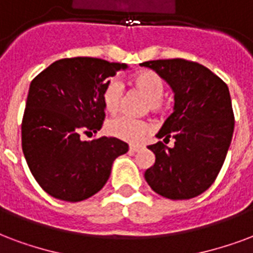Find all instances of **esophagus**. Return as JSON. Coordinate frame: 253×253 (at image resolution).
<instances>
[{
	"label": "esophagus",
	"mask_w": 253,
	"mask_h": 253,
	"mask_svg": "<svg viewBox=\"0 0 253 253\" xmlns=\"http://www.w3.org/2000/svg\"><path fill=\"white\" fill-rule=\"evenodd\" d=\"M140 149H142V145H140V144H137V145H129V151L130 152H137L140 151Z\"/></svg>",
	"instance_id": "obj_1"
}]
</instances>
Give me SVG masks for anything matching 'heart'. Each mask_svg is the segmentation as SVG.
<instances>
[{
  "label": "heart",
  "mask_w": 253,
  "mask_h": 253,
  "mask_svg": "<svg viewBox=\"0 0 253 253\" xmlns=\"http://www.w3.org/2000/svg\"><path fill=\"white\" fill-rule=\"evenodd\" d=\"M132 83L149 100V108L152 111H161L165 84L160 76L151 70H142L134 76ZM121 97H123L121 83L119 80H111L106 84L102 92V105L105 111L108 113H116L119 111ZM149 130H151V125L148 123L141 120L130 119L126 116L111 119L105 124V132L109 136L129 142L138 141Z\"/></svg>",
  "instance_id": "b5f03b06"
}]
</instances>
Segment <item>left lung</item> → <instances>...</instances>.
I'll list each match as a JSON object with an SVG mask.
<instances>
[{"mask_svg": "<svg viewBox=\"0 0 253 253\" xmlns=\"http://www.w3.org/2000/svg\"><path fill=\"white\" fill-rule=\"evenodd\" d=\"M141 66L155 70L174 93L173 113L156 137L169 141L149 145L155 164L144 177L149 187L170 200H187L212 185L232 140V102L227 84L197 62L181 58L155 60Z\"/></svg>", "mask_w": 253, "mask_h": 253, "instance_id": "1", "label": "left lung"}]
</instances>
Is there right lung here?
Instances as JSON below:
<instances>
[{
    "label": "right lung",
    "mask_w": 253,
    "mask_h": 253,
    "mask_svg": "<svg viewBox=\"0 0 253 253\" xmlns=\"http://www.w3.org/2000/svg\"><path fill=\"white\" fill-rule=\"evenodd\" d=\"M129 66L92 57L62 58L30 83L22 119V152L43 191L77 203L93 196L111 176L113 161L128 152L116 137L90 141L105 117L102 92L109 77Z\"/></svg>",
    "instance_id": "1"
}]
</instances>
